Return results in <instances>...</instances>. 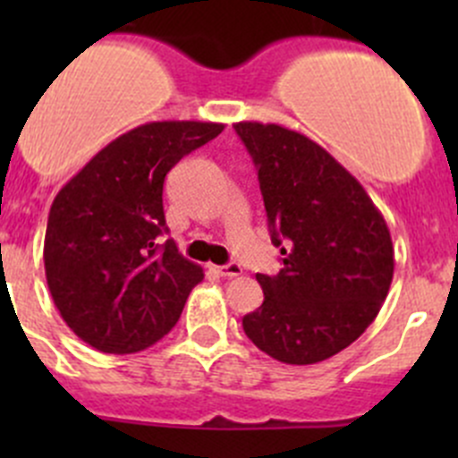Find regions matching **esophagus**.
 Listing matches in <instances>:
<instances>
[{
    "mask_svg": "<svg viewBox=\"0 0 458 458\" xmlns=\"http://www.w3.org/2000/svg\"><path fill=\"white\" fill-rule=\"evenodd\" d=\"M216 272H219L221 276H228V279H233V276H239L243 272V267L239 266V263H228V266H219L215 267Z\"/></svg>",
    "mask_w": 458,
    "mask_h": 458,
    "instance_id": "34e87169",
    "label": "esophagus"
}]
</instances>
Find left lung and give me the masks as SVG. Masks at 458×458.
<instances>
[{"instance_id":"1","label":"left lung","mask_w":458,"mask_h":458,"mask_svg":"<svg viewBox=\"0 0 458 458\" xmlns=\"http://www.w3.org/2000/svg\"><path fill=\"white\" fill-rule=\"evenodd\" d=\"M257 165L276 276L257 275L263 303L243 317L261 352L310 366L348 348L381 310L394 275L386 219L361 183L317 141L279 123L239 122Z\"/></svg>"}]
</instances>
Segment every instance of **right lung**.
Listing matches in <instances>:
<instances>
[{
	"label": "right lung",
	"instance_id": "obj_1",
	"mask_svg": "<svg viewBox=\"0 0 458 458\" xmlns=\"http://www.w3.org/2000/svg\"><path fill=\"white\" fill-rule=\"evenodd\" d=\"M224 123L150 122L123 132L57 192L44 239L48 290L99 352L132 354L173 330L203 270L168 239L164 179Z\"/></svg>",
	"mask_w": 458,
	"mask_h": 458
}]
</instances>
